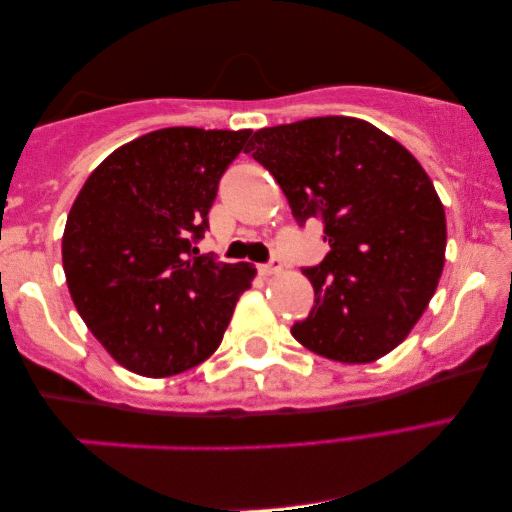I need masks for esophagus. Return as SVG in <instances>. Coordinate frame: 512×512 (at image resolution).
<instances>
[{
  "label": "esophagus",
  "instance_id": "1",
  "mask_svg": "<svg viewBox=\"0 0 512 512\" xmlns=\"http://www.w3.org/2000/svg\"><path fill=\"white\" fill-rule=\"evenodd\" d=\"M258 270H261V274H265V276H270V274L281 272V258H279V256H272L270 261H267V263L258 265Z\"/></svg>",
  "mask_w": 512,
  "mask_h": 512
}]
</instances>
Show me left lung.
<instances>
[{
  "label": "left lung",
  "instance_id": "1",
  "mask_svg": "<svg viewBox=\"0 0 512 512\" xmlns=\"http://www.w3.org/2000/svg\"><path fill=\"white\" fill-rule=\"evenodd\" d=\"M247 152L279 183L297 224L320 220L331 247L301 270L315 306L292 335L340 363L390 354L445 267V208L429 174L388 133L342 115L261 129Z\"/></svg>",
  "mask_w": 512,
  "mask_h": 512
}]
</instances>
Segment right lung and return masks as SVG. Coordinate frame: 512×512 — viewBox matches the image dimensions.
Here are the masks:
<instances>
[{"mask_svg":"<svg viewBox=\"0 0 512 512\" xmlns=\"http://www.w3.org/2000/svg\"><path fill=\"white\" fill-rule=\"evenodd\" d=\"M249 136L152 131L115 149L74 199L63 233L67 288L90 333L129 372L163 379L204 363L251 288L254 265L195 247Z\"/></svg>","mask_w":512,"mask_h":512,"instance_id":"1","label":"right lung"}]
</instances>
